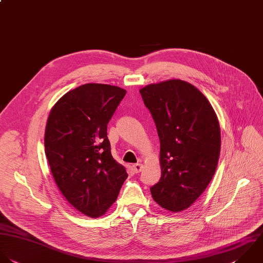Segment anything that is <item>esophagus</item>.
<instances>
[{"label":"esophagus","instance_id":"1","mask_svg":"<svg viewBox=\"0 0 263 263\" xmlns=\"http://www.w3.org/2000/svg\"><path fill=\"white\" fill-rule=\"evenodd\" d=\"M141 170H142V165H141V164H136V165H133V166H132V171H133L135 174L141 172Z\"/></svg>","mask_w":263,"mask_h":263}]
</instances>
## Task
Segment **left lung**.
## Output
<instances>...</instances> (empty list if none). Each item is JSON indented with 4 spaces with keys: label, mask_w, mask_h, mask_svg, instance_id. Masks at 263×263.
I'll use <instances>...</instances> for the list:
<instances>
[{
    "label": "left lung",
    "mask_w": 263,
    "mask_h": 263,
    "mask_svg": "<svg viewBox=\"0 0 263 263\" xmlns=\"http://www.w3.org/2000/svg\"><path fill=\"white\" fill-rule=\"evenodd\" d=\"M160 138V181L151 187L162 208H190L212 180L220 155L217 116L205 95L182 80H168L139 90Z\"/></svg>",
    "instance_id": "1"
}]
</instances>
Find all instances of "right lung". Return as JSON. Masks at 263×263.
<instances>
[{
    "label": "right lung",
    "instance_id": "1",
    "mask_svg": "<svg viewBox=\"0 0 263 263\" xmlns=\"http://www.w3.org/2000/svg\"><path fill=\"white\" fill-rule=\"evenodd\" d=\"M126 90L85 84L52 107L45 130V154L60 193L82 214L97 218L116 202L128 177L111 156L107 124Z\"/></svg>",
    "mask_w": 263,
    "mask_h": 263
}]
</instances>
